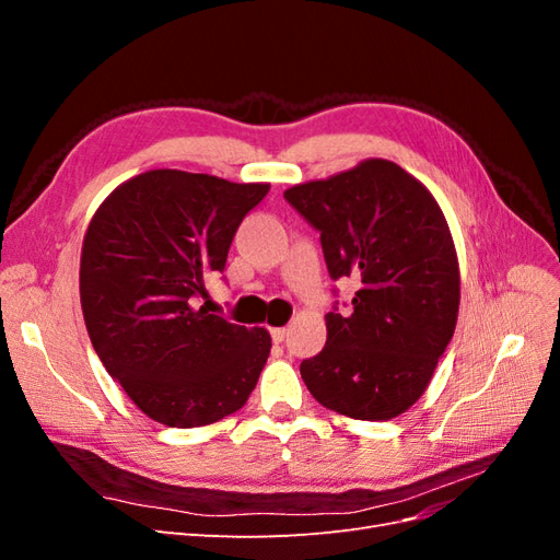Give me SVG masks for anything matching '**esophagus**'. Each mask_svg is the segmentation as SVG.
Instances as JSON below:
<instances>
[{
	"label": "esophagus",
	"instance_id": "obj_1",
	"mask_svg": "<svg viewBox=\"0 0 560 560\" xmlns=\"http://www.w3.org/2000/svg\"><path fill=\"white\" fill-rule=\"evenodd\" d=\"M270 336H273V343H282L287 338V329H270Z\"/></svg>",
	"mask_w": 560,
	"mask_h": 560
}]
</instances>
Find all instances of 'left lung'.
Listing matches in <instances>:
<instances>
[{
	"instance_id": "8db88e82",
	"label": "left lung",
	"mask_w": 560,
	"mask_h": 560,
	"mask_svg": "<svg viewBox=\"0 0 560 560\" xmlns=\"http://www.w3.org/2000/svg\"><path fill=\"white\" fill-rule=\"evenodd\" d=\"M319 231L329 276L352 278L350 313H327V343L301 378L327 409L389 420L420 399L451 343L460 268L434 196L393 161L369 159L284 191Z\"/></svg>"
}]
</instances>
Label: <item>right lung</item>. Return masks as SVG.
Instances as JSON below:
<instances>
[{
	"mask_svg": "<svg viewBox=\"0 0 560 560\" xmlns=\"http://www.w3.org/2000/svg\"><path fill=\"white\" fill-rule=\"evenodd\" d=\"M268 189L149 171L116 186L91 219L79 268L83 322L107 374L161 425L222 420L243 409L259 381L270 334L198 301Z\"/></svg>",
	"mask_w": 560,
	"mask_h": 560,
	"instance_id": "add662e5",
	"label": "right lung"
}]
</instances>
